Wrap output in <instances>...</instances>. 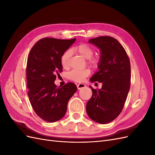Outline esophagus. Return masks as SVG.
<instances>
[{
	"mask_svg": "<svg viewBox=\"0 0 155 155\" xmlns=\"http://www.w3.org/2000/svg\"><path fill=\"white\" fill-rule=\"evenodd\" d=\"M77 87H78V89H79V90H80V89H81L83 88L86 87V85H85V84H83V83H79V84H78V85H77Z\"/></svg>",
	"mask_w": 155,
	"mask_h": 155,
	"instance_id": "34e87169",
	"label": "esophagus"
}]
</instances>
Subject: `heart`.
I'll list each match as a JSON object with an SVG mask.
<instances>
[{"label": "heart", "instance_id": "b5f03b06", "mask_svg": "<svg viewBox=\"0 0 155 155\" xmlns=\"http://www.w3.org/2000/svg\"><path fill=\"white\" fill-rule=\"evenodd\" d=\"M77 52L80 55L82 58L86 59H88V64L93 67H96L99 63V61L96 58H92V56L94 54L93 48L88 45L81 44L76 46L75 48ZM71 51L67 50L63 54L61 58V63L63 68H67L68 67V60L70 58ZM91 74V71L88 69L84 70H74L70 71L68 74V78L72 81L80 82L88 76Z\"/></svg>", "mask_w": 155, "mask_h": 155}]
</instances>
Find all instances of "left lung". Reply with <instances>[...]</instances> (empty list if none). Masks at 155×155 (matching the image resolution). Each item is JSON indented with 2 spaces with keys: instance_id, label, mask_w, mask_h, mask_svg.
<instances>
[{
  "instance_id": "obj_1",
  "label": "left lung",
  "mask_w": 155,
  "mask_h": 155,
  "mask_svg": "<svg viewBox=\"0 0 155 155\" xmlns=\"http://www.w3.org/2000/svg\"><path fill=\"white\" fill-rule=\"evenodd\" d=\"M88 43L100 50L99 70L90 80L101 83L102 87L95 90L89 87L92 95L86 110L91 119L105 124L116 119L123 109L130 88V61L123 46L113 37L101 36L89 39Z\"/></svg>"
}]
</instances>
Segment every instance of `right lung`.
<instances>
[{
    "mask_svg": "<svg viewBox=\"0 0 155 155\" xmlns=\"http://www.w3.org/2000/svg\"><path fill=\"white\" fill-rule=\"evenodd\" d=\"M76 40L41 39L33 46L28 58L26 79L30 104L36 114L48 122L63 118L69 100L77 91L72 83L62 87L54 83L63 70L61 58Z\"/></svg>",
    "mask_w": 155,
    "mask_h": 155,
    "instance_id": "1",
    "label": "right lung"
}]
</instances>
